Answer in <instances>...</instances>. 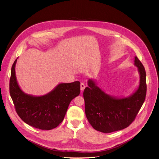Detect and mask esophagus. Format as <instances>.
Masks as SVG:
<instances>
[{
  "mask_svg": "<svg viewBox=\"0 0 159 159\" xmlns=\"http://www.w3.org/2000/svg\"><path fill=\"white\" fill-rule=\"evenodd\" d=\"M80 86H81V90L82 91H84V89L85 88H86V86H85L84 83H81V84H80Z\"/></svg>",
  "mask_w": 159,
  "mask_h": 159,
  "instance_id": "34e87169",
  "label": "esophagus"
}]
</instances>
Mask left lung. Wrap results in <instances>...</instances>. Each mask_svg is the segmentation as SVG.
I'll return each mask as SVG.
<instances>
[{
  "label": "left lung",
  "instance_id": "1",
  "mask_svg": "<svg viewBox=\"0 0 159 159\" xmlns=\"http://www.w3.org/2000/svg\"><path fill=\"white\" fill-rule=\"evenodd\" d=\"M135 65L140 75L138 90L127 98H116L102 91L92 80L83 92L85 113L92 127L103 133H111L129 127L135 119L146 95V75L137 57Z\"/></svg>",
  "mask_w": 159,
  "mask_h": 159
}]
</instances>
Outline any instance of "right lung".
Here are the masks:
<instances>
[{
    "instance_id": "1",
    "label": "right lung",
    "mask_w": 159,
    "mask_h": 159,
    "mask_svg": "<svg viewBox=\"0 0 159 159\" xmlns=\"http://www.w3.org/2000/svg\"><path fill=\"white\" fill-rule=\"evenodd\" d=\"M16 59L12 66L9 89L15 110L23 121L41 130H51L64 120L68 105L80 93V82L59 84L45 95L34 97L21 91L15 76Z\"/></svg>"
}]
</instances>
